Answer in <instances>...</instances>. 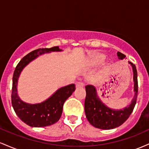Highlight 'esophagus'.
Listing matches in <instances>:
<instances>
[{
  "mask_svg": "<svg viewBox=\"0 0 149 149\" xmlns=\"http://www.w3.org/2000/svg\"><path fill=\"white\" fill-rule=\"evenodd\" d=\"M76 86V88H83L84 84H83V83H82V82H77Z\"/></svg>",
  "mask_w": 149,
  "mask_h": 149,
  "instance_id": "esophagus-1",
  "label": "esophagus"
}]
</instances>
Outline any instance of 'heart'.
<instances>
[{
    "mask_svg": "<svg viewBox=\"0 0 149 149\" xmlns=\"http://www.w3.org/2000/svg\"><path fill=\"white\" fill-rule=\"evenodd\" d=\"M104 59V56L102 54H99V53H97V54H95L94 56V59L93 62L95 64H100V63L102 62Z\"/></svg>",
    "mask_w": 149,
    "mask_h": 149,
    "instance_id": "1",
    "label": "heart"
}]
</instances>
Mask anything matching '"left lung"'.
I'll list each match as a JSON object with an SVG mask.
<instances>
[{"label":"left lung","mask_w":149,"mask_h":149,"mask_svg":"<svg viewBox=\"0 0 149 149\" xmlns=\"http://www.w3.org/2000/svg\"><path fill=\"white\" fill-rule=\"evenodd\" d=\"M119 59H123L125 55L118 52ZM133 69L134 82V97L129 106L122 110H113L105 106L97 97L96 89L91 85L85 86L86 97L85 100V112L90 123L94 127L102 130H111L118 127L127 120L135 107L138 95L137 71L134 64L129 61Z\"/></svg>","instance_id":"1"}]
</instances>
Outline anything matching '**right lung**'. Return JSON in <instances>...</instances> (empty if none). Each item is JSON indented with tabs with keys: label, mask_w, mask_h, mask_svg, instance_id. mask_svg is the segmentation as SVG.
<instances>
[{
	"label": "right lung",
	"mask_w": 149,
	"mask_h": 149,
	"mask_svg": "<svg viewBox=\"0 0 149 149\" xmlns=\"http://www.w3.org/2000/svg\"><path fill=\"white\" fill-rule=\"evenodd\" d=\"M58 46L51 48H40L24 56L17 65L13 78L12 105L20 119L31 127H42L57 123L62 113L64 102L76 90L75 84H70L57 90L52 97L40 104H29L23 102L17 93V80L22 70L39 54L51 51H61Z\"/></svg>",
	"instance_id": "right-lung-1"
}]
</instances>
